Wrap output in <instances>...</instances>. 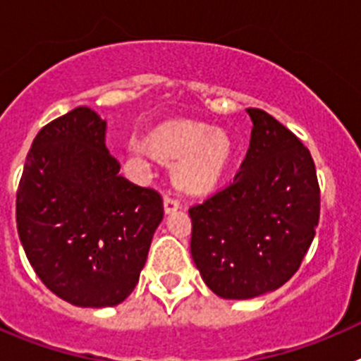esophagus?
<instances>
[{
    "label": "esophagus",
    "instance_id": "esophagus-1",
    "mask_svg": "<svg viewBox=\"0 0 361 361\" xmlns=\"http://www.w3.org/2000/svg\"><path fill=\"white\" fill-rule=\"evenodd\" d=\"M177 209H180V202H178L177 199H173V197L166 195L164 197V212L166 213H175Z\"/></svg>",
    "mask_w": 361,
    "mask_h": 361
}]
</instances>
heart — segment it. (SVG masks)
Here are the masks:
<instances>
[{"label": "heart", "instance_id": "1", "mask_svg": "<svg viewBox=\"0 0 361 361\" xmlns=\"http://www.w3.org/2000/svg\"><path fill=\"white\" fill-rule=\"evenodd\" d=\"M146 148L166 161H178L175 183L193 195L208 193L224 175L231 159V142L222 132L188 121H171L146 137ZM139 153V146H132Z\"/></svg>", "mask_w": 361, "mask_h": 361}]
</instances>
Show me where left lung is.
Here are the masks:
<instances>
[{
    "mask_svg": "<svg viewBox=\"0 0 361 361\" xmlns=\"http://www.w3.org/2000/svg\"><path fill=\"white\" fill-rule=\"evenodd\" d=\"M253 128L228 188L190 208L191 257L220 298L275 291L304 260L320 219L311 153L267 111L247 108Z\"/></svg>",
    "mask_w": 361,
    "mask_h": 361,
    "instance_id": "1",
    "label": "left lung"
}]
</instances>
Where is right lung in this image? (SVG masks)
I'll list each match as a JSON object with an SVG mask.
<instances>
[{"label": "right lung", "instance_id": "obj_1", "mask_svg": "<svg viewBox=\"0 0 361 361\" xmlns=\"http://www.w3.org/2000/svg\"><path fill=\"white\" fill-rule=\"evenodd\" d=\"M106 121L73 108L39 130L16 199L19 240L41 282L79 307L121 304L139 282L162 199L119 175Z\"/></svg>", "mask_w": 361, "mask_h": 361}]
</instances>
